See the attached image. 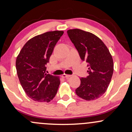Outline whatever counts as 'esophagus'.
Segmentation results:
<instances>
[{
  "label": "esophagus",
  "instance_id": "1",
  "mask_svg": "<svg viewBox=\"0 0 132 132\" xmlns=\"http://www.w3.org/2000/svg\"><path fill=\"white\" fill-rule=\"evenodd\" d=\"M71 75H66V74H64V75H62V77H63V78H69V77H70Z\"/></svg>",
  "mask_w": 132,
  "mask_h": 132
}]
</instances>
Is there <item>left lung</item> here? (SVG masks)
<instances>
[{
  "instance_id": "obj_1",
  "label": "left lung",
  "mask_w": 132,
  "mask_h": 132,
  "mask_svg": "<svg viewBox=\"0 0 132 132\" xmlns=\"http://www.w3.org/2000/svg\"><path fill=\"white\" fill-rule=\"evenodd\" d=\"M68 37L78 50L81 60L87 63L88 76L81 78L76 89L79 97L93 101L105 93L113 72V59L108 48L95 35L80 29L67 31Z\"/></svg>"
}]
</instances>
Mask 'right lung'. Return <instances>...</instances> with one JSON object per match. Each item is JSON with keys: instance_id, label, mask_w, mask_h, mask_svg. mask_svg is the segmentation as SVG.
<instances>
[{"instance_id": "add662e5", "label": "right lung", "mask_w": 132, "mask_h": 132, "mask_svg": "<svg viewBox=\"0 0 132 132\" xmlns=\"http://www.w3.org/2000/svg\"><path fill=\"white\" fill-rule=\"evenodd\" d=\"M63 33L48 31L32 38L25 44L16 57L20 82L26 94L33 101L49 102L56 94L60 78L46 74V65Z\"/></svg>"}]
</instances>
